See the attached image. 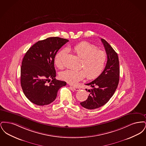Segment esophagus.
<instances>
[{
    "mask_svg": "<svg viewBox=\"0 0 146 146\" xmlns=\"http://www.w3.org/2000/svg\"><path fill=\"white\" fill-rule=\"evenodd\" d=\"M71 88H72V89L75 91H79L80 90V88L77 87V86H71Z\"/></svg>",
    "mask_w": 146,
    "mask_h": 146,
    "instance_id": "1",
    "label": "esophagus"
}]
</instances>
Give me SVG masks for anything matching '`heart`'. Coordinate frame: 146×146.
Listing matches in <instances>:
<instances>
[{
	"instance_id": "b5f03b06",
	"label": "heart",
	"mask_w": 146,
	"mask_h": 146,
	"mask_svg": "<svg viewBox=\"0 0 146 146\" xmlns=\"http://www.w3.org/2000/svg\"><path fill=\"white\" fill-rule=\"evenodd\" d=\"M73 51L82 58L79 70H67L60 73L61 78L70 84H76L83 79L85 76L88 79L97 78L104 68L107 60V55L102 50L88 42H78L72 47ZM66 53V50L58 51L55 57L54 62L58 68L63 66V58Z\"/></svg>"
}]
</instances>
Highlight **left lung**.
I'll return each mask as SVG.
<instances>
[{
    "mask_svg": "<svg viewBox=\"0 0 146 146\" xmlns=\"http://www.w3.org/2000/svg\"><path fill=\"white\" fill-rule=\"evenodd\" d=\"M102 42L107 55V62L102 73L94 81L86 85L90 86L87 100L80 102L82 107L94 110L107 103L114 94L119 80V62L117 53L104 39ZM87 91V89H86Z\"/></svg>",
    "mask_w": 146,
    "mask_h": 146,
    "instance_id": "obj_1",
    "label": "left lung"
}]
</instances>
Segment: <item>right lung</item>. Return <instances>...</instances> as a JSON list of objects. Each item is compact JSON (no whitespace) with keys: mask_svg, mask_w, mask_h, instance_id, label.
I'll return each mask as SVG.
<instances>
[{"mask_svg":"<svg viewBox=\"0 0 146 146\" xmlns=\"http://www.w3.org/2000/svg\"><path fill=\"white\" fill-rule=\"evenodd\" d=\"M69 40L50 37L36 42L24 56L21 68V85L28 100L44 106L52 102L66 82L56 80L54 60L58 50Z\"/></svg>","mask_w":146,"mask_h":146,"instance_id":"obj_1","label":"right lung"}]
</instances>
